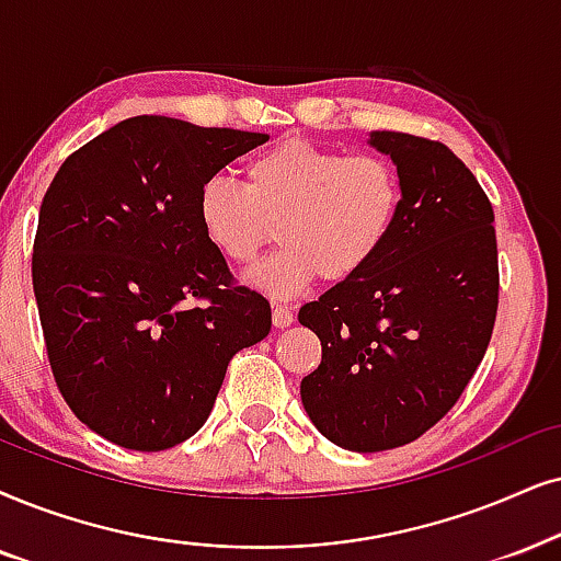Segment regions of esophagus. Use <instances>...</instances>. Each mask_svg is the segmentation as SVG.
Segmentation results:
<instances>
[{
	"instance_id": "34e87169",
	"label": "esophagus",
	"mask_w": 561,
	"mask_h": 561,
	"mask_svg": "<svg viewBox=\"0 0 561 561\" xmlns=\"http://www.w3.org/2000/svg\"><path fill=\"white\" fill-rule=\"evenodd\" d=\"M295 316H293V308H287V305H274L272 310V323L276 329H287V325H293Z\"/></svg>"
}]
</instances>
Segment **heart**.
<instances>
[{
  "label": "heart",
  "mask_w": 561,
  "mask_h": 561,
  "mask_svg": "<svg viewBox=\"0 0 561 561\" xmlns=\"http://www.w3.org/2000/svg\"><path fill=\"white\" fill-rule=\"evenodd\" d=\"M401 209V179L378 154L325 150L287 139L245 165V183L209 179L196 194L207 243L236 266L253 264L276 230L279 248L245 276L289 300L323 276L344 282L378 256Z\"/></svg>",
  "instance_id": "b5f03b06"
}]
</instances>
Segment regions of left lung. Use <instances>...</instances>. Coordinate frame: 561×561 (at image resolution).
Segmentation results:
<instances>
[{
    "mask_svg": "<svg viewBox=\"0 0 561 561\" xmlns=\"http://www.w3.org/2000/svg\"><path fill=\"white\" fill-rule=\"evenodd\" d=\"M391 158L401 209L380 253L300 308L321 339L305 375V414L333 445L391 450L424 435L460 399L497 316L494 211L469 168L439 141L370 131Z\"/></svg>",
    "mask_w": 561,
    "mask_h": 561,
    "instance_id": "left-lung-1",
    "label": "left lung"
}]
</instances>
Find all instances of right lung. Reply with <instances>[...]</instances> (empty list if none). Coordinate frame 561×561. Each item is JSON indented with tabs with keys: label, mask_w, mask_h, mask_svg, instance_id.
I'll list each match as a JSON object with an SVG mask.
<instances>
[{
	"label": "right lung",
	"mask_w": 561,
	"mask_h": 561,
	"mask_svg": "<svg viewBox=\"0 0 561 561\" xmlns=\"http://www.w3.org/2000/svg\"><path fill=\"white\" fill-rule=\"evenodd\" d=\"M266 139L134 116L46 191L33 293L48 363L77 420L122 448L168 450L202 430L232 354L272 331L268 302L230 285L196 217L198 188Z\"/></svg>",
	"instance_id": "right-lung-1"
}]
</instances>
